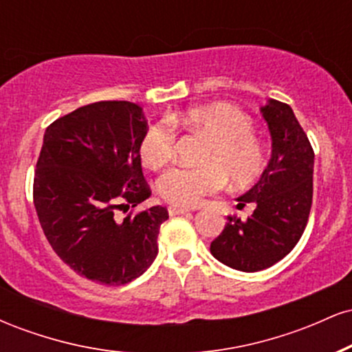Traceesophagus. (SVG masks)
<instances>
[{
  "instance_id": "esophagus-1",
  "label": "esophagus",
  "mask_w": 352,
  "mask_h": 352,
  "mask_svg": "<svg viewBox=\"0 0 352 352\" xmlns=\"http://www.w3.org/2000/svg\"><path fill=\"white\" fill-rule=\"evenodd\" d=\"M190 212V208H185V207H175V205H173V207H168V213H170V215L173 217V215H185V213H188Z\"/></svg>"
}]
</instances>
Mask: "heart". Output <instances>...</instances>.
I'll use <instances>...</instances> for the list:
<instances>
[{
  "label": "heart",
  "mask_w": 352,
  "mask_h": 352,
  "mask_svg": "<svg viewBox=\"0 0 352 352\" xmlns=\"http://www.w3.org/2000/svg\"><path fill=\"white\" fill-rule=\"evenodd\" d=\"M172 124H184L201 131L210 139L201 155V167H175L159 180V192L165 200L180 207H195L204 197L223 187L248 185L266 167L263 144L253 135L252 117L228 102H212L192 107L170 117ZM170 122L160 120L148 125L140 139V157L151 168L170 162L175 148V131Z\"/></svg>",
  "instance_id": "b5f03b06"
}]
</instances>
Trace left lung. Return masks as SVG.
Returning <instances> with one entry per match:
<instances>
[{"label": "left lung", "mask_w": 352, "mask_h": 352, "mask_svg": "<svg viewBox=\"0 0 352 352\" xmlns=\"http://www.w3.org/2000/svg\"><path fill=\"white\" fill-rule=\"evenodd\" d=\"M261 114L272 135V159L260 180L236 199L238 205L254 201L256 208L246 221L227 217L210 245L218 261L246 273L270 268L292 252L313 204L314 152L293 109L270 99Z\"/></svg>", "instance_id": "left-lung-1"}]
</instances>
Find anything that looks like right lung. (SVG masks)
Instances as JSON below:
<instances>
[{
	"mask_svg": "<svg viewBox=\"0 0 352 352\" xmlns=\"http://www.w3.org/2000/svg\"><path fill=\"white\" fill-rule=\"evenodd\" d=\"M145 131L142 107L102 100L59 117L44 132L33 185L39 223L60 260L100 285L131 283L159 253L167 208L114 217L151 197L140 167Z\"/></svg>",
	"mask_w": 352,
	"mask_h": 352,
	"instance_id": "add662e5",
	"label": "right lung"
}]
</instances>
